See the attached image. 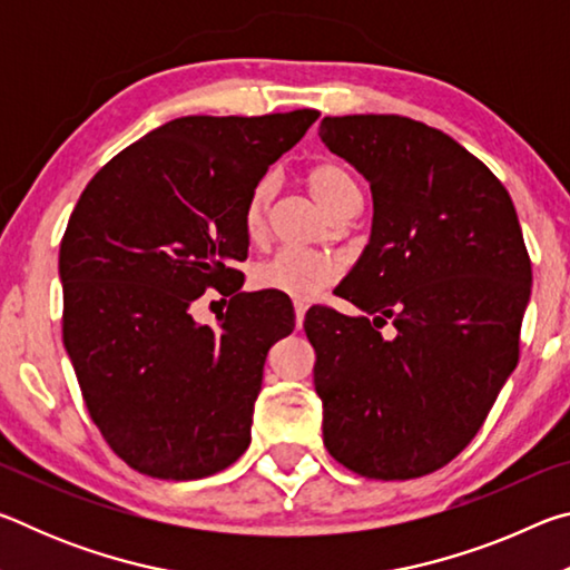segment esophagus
I'll return each instance as SVG.
<instances>
[{"label":"esophagus","mask_w":570,"mask_h":570,"mask_svg":"<svg viewBox=\"0 0 570 570\" xmlns=\"http://www.w3.org/2000/svg\"><path fill=\"white\" fill-rule=\"evenodd\" d=\"M294 314H296V330L304 326V314H306V304L304 302H294Z\"/></svg>","instance_id":"esophagus-1"}]
</instances>
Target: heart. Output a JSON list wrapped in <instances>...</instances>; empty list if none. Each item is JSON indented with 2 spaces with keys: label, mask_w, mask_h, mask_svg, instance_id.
Segmentation results:
<instances>
[{
  "label": "heart",
  "mask_w": 570,
  "mask_h": 570,
  "mask_svg": "<svg viewBox=\"0 0 570 570\" xmlns=\"http://www.w3.org/2000/svg\"><path fill=\"white\" fill-rule=\"evenodd\" d=\"M304 183L326 214H332L346 198L360 196L352 173L340 160L312 163L304 170ZM268 200H272V183L258 180L244 204V230L250 244H258L266 236ZM336 276H340V264L332 256L294 248L278 250V254L254 268V284L258 288H268V292H278L292 298H314Z\"/></svg>",
  "instance_id": "heart-1"
}]
</instances>
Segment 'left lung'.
<instances>
[{"mask_svg": "<svg viewBox=\"0 0 570 570\" xmlns=\"http://www.w3.org/2000/svg\"><path fill=\"white\" fill-rule=\"evenodd\" d=\"M320 138L374 200L370 244L334 288L362 316L312 306L304 320L324 445L356 475L422 478L468 448L515 370L533 278L523 230L503 183L430 125L344 115Z\"/></svg>", "mask_w": 570, "mask_h": 570, "instance_id": "obj_1", "label": "left lung"}]
</instances>
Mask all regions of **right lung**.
Wrapping results in <instances>:
<instances>
[{
	"label": "right lung",
	"mask_w": 570,
	"mask_h": 570,
	"mask_svg": "<svg viewBox=\"0 0 570 570\" xmlns=\"http://www.w3.org/2000/svg\"><path fill=\"white\" fill-rule=\"evenodd\" d=\"M316 110L188 115L120 150L82 190L60 244L62 342L92 422L142 475L198 480L250 442L272 344L294 306L240 292L244 204ZM218 287V327L189 306Z\"/></svg>",
	"instance_id": "right-lung-1"
}]
</instances>
